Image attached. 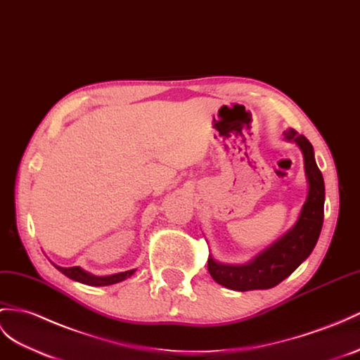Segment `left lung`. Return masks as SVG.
Returning <instances> with one entry per match:
<instances>
[{
    "label": "left lung",
    "mask_w": 360,
    "mask_h": 360,
    "mask_svg": "<svg viewBox=\"0 0 360 360\" xmlns=\"http://www.w3.org/2000/svg\"><path fill=\"white\" fill-rule=\"evenodd\" d=\"M284 140L297 144L302 153L304 172L309 184L306 202L298 220L289 231L248 263L225 264L217 262L213 255L208 257L210 275L226 289L246 292L274 288L307 259L319 238L324 222L326 187L315 161L313 146L306 136L298 135L293 129L284 132Z\"/></svg>",
    "instance_id": "left-lung-1"
}]
</instances>
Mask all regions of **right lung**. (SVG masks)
I'll return each mask as SVG.
<instances>
[{"label": "right lung", "instance_id": "add662e5", "mask_svg": "<svg viewBox=\"0 0 360 360\" xmlns=\"http://www.w3.org/2000/svg\"><path fill=\"white\" fill-rule=\"evenodd\" d=\"M54 268L60 271L65 276H68V278L79 281L82 284H88V285H110V284H115V283H120V281L129 278V276L134 275V272H135V269H131V271L118 272V274H114V275L97 276V275H92L91 272H86L85 269H82L80 266H72V268H62V266L54 264Z\"/></svg>", "mask_w": 360, "mask_h": 360}]
</instances>
